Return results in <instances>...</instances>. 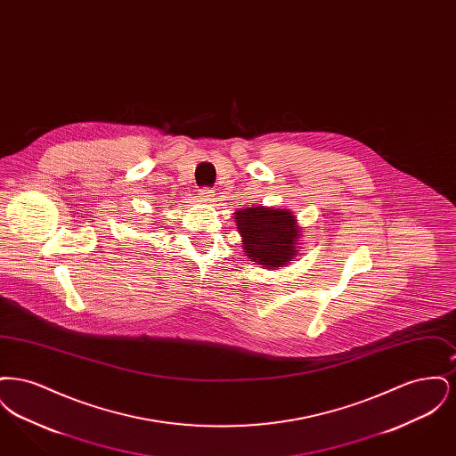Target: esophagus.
<instances>
[{
	"label": "esophagus",
	"instance_id": "esophagus-1",
	"mask_svg": "<svg viewBox=\"0 0 456 456\" xmlns=\"http://www.w3.org/2000/svg\"><path fill=\"white\" fill-rule=\"evenodd\" d=\"M212 190L210 188H201L200 190V198L203 200V201H212Z\"/></svg>",
	"mask_w": 456,
	"mask_h": 456
}]
</instances>
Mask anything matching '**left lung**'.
Listing matches in <instances>:
<instances>
[{
	"mask_svg": "<svg viewBox=\"0 0 456 456\" xmlns=\"http://www.w3.org/2000/svg\"><path fill=\"white\" fill-rule=\"evenodd\" d=\"M242 253L265 268L277 270L294 261L299 251L301 227L287 208L251 205L236 210Z\"/></svg>",
	"mask_w": 456,
	"mask_h": 456,
	"instance_id": "8db88e82",
	"label": "left lung"
}]
</instances>
